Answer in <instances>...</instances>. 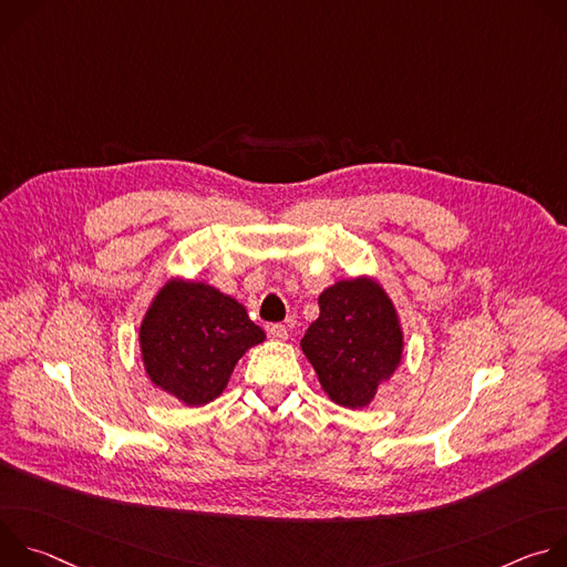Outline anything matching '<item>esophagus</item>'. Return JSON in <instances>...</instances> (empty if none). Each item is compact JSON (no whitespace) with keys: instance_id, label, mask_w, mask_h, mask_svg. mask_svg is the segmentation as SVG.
Returning a JSON list of instances; mask_svg holds the SVG:
<instances>
[{"instance_id":"esophagus-1","label":"esophagus","mask_w":567,"mask_h":567,"mask_svg":"<svg viewBox=\"0 0 567 567\" xmlns=\"http://www.w3.org/2000/svg\"><path fill=\"white\" fill-rule=\"evenodd\" d=\"M267 337L271 341H287L289 332L285 326H280V322H271V326H267Z\"/></svg>"}]
</instances>
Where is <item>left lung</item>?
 <instances>
[{
    "label": "left lung",
    "mask_w": 567,
    "mask_h": 567,
    "mask_svg": "<svg viewBox=\"0 0 567 567\" xmlns=\"http://www.w3.org/2000/svg\"><path fill=\"white\" fill-rule=\"evenodd\" d=\"M320 316L300 348L322 392L343 409H368L403 359L396 307L372 276L339 280L318 296Z\"/></svg>",
    "instance_id": "left-lung-1"
}]
</instances>
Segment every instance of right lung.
Segmentation results:
<instances>
[{
	"instance_id": "1",
	"label": "right lung",
	"mask_w": 567,
	"mask_h": 567,
	"mask_svg": "<svg viewBox=\"0 0 567 567\" xmlns=\"http://www.w3.org/2000/svg\"><path fill=\"white\" fill-rule=\"evenodd\" d=\"M265 339L245 305L179 276L154 293L138 328L147 379L188 409L217 399L237 361Z\"/></svg>"
}]
</instances>
